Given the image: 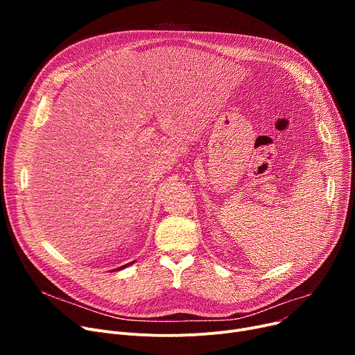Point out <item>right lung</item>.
Instances as JSON below:
<instances>
[{
  "label": "right lung",
  "instance_id": "add662e5",
  "mask_svg": "<svg viewBox=\"0 0 355 355\" xmlns=\"http://www.w3.org/2000/svg\"><path fill=\"white\" fill-rule=\"evenodd\" d=\"M134 262H130V263H128V265H123V266H121V268H118V269H115V270H112V272H116V270H121V269H125L126 266H129V265H132Z\"/></svg>",
  "mask_w": 355,
  "mask_h": 355
}]
</instances>
